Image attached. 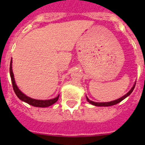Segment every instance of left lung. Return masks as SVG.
<instances>
[{
	"label": "left lung",
	"mask_w": 145,
	"mask_h": 145,
	"mask_svg": "<svg viewBox=\"0 0 145 145\" xmlns=\"http://www.w3.org/2000/svg\"><path fill=\"white\" fill-rule=\"evenodd\" d=\"M135 86H136V83L134 84V85L133 86V87L131 88V90L129 91L126 94H125V95L123 96L122 97H120V98L118 99H116V100L112 101V102H93V101L90 100V99H88L87 97H86V99H87V101L89 102V103L91 104V105H94V106H98V107H108V106H112V105H116V104L119 103V102H120L121 101L123 100L124 99L126 98L127 97H129L131 93H132L133 90L134 89V87H135Z\"/></svg>",
	"instance_id": "1"
}]
</instances>
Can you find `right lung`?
<instances>
[{
  "instance_id": "obj_1",
  "label": "right lung",
  "mask_w": 145,
  "mask_h": 145,
  "mask_svg": "<svg viewBox=\"0 0 145 145\" xmlns=\"http://www.w3.org/2000/svg\"><path fill=\"white\" fill-rule=\"evenodd\" d=\"M10 75H11V82H12V86L14 91L17 97L20 99V100L23 101V102H26V103L29 104L30 105L34 106V107H47L49 106L52 105L53 104L58 100L59 97V95L57 96V97H55L54 99H48V100H39V99H32L30 97H27L17 87L15 82L14 78V73H13L12 70V59L11 60V63H10Z\"/></svg>"
}]
</instances>
